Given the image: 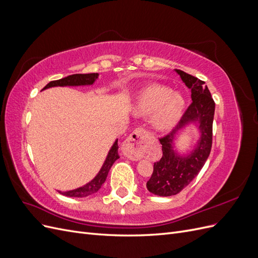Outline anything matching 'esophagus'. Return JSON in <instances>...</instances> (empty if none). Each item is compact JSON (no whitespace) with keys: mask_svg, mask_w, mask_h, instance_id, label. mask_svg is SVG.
<instances>
[{"mask_svg":"<svg viewBox=\"0 0 258 258\" xmlns=\"http://www.w3.org/2000/svg\"><path fill=\"white\" fill-rule=\"evenodd\" d=\"M150 142V135L143 128H137L128 137L122 145L123 155L130 160H139L143 157Z\"/></svg>","mask_w":258,"mask_h":258,"instance_id":"1","label":"esophagus"}]
</instances>
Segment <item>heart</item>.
Instances as JSON below:
<instances>
[{
  "instance_id": "obj_1",
  "label": "heart",
  "mask_w": 258,
  "mask_h": 258,
  "mask_svg": "<svg viewBox=\"0 0 258 258\" xmlns=\"http://www.w3.org/2000/svg\"><path fill=\"white\" fill-rule=\"evenodd\" d=\"M185 100L181 93L171 91L163 85H150L140 91L135 106L138 116L152 115V126L158 132L172 129L181 118Z\"/></svg>"
}]
</instances>
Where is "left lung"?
Instances as JSON below:
<instances>
[{
    "label": "left lung",
    "instance_id": "8db88e82",
    "mask_svg": "<svg viewBox=\"0 0 258 258\" xmlns=\"http://www.w3.org/2000/svg\"><path fill=\"white\" fill-rule=\"evenodd\" d=\"M175 72L191 90L192 102L176 127L169 135L159 139L162 145V157L154 163L153 174L147 181L146 187L148 191L161 197L173 196L184 189L205 166L212 147L214 100L205 82L181 70H175ZM189 123L198 124L201 138L190 153L181 156L174 151L173 141L177 132Z\"/></svg>",
    "mask_w": 258,
    "mask_h": 258
}]
</instances>
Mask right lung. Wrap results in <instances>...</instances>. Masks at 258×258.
<instances>
[{
	"mask_svg": "<svg viewBox=\"0 0 258 258\" xmlns=\"http://www.w3.org/2000/svg\"><path fill=\"white\" fill-rule=\"evenodd\" d=\"M99 74L98 73H90V74H73V75H69L64 79H61L58 81H52L48 83L43 88L47 89L50 87H57V86H85V85H92L96 82L98 79ZM119 158L118 156V140H116L114 142L113 146L111 147L110 152H108L106 159L103 163L102 168L100 169L99 173L96 175V177L91 179L89 183L86 185L79 187V188L73 189V190H69V191H59L61 195L67 197H77V198H82V197H87L89 195H92L97 192L102 184L105 182L106 176L108 174V171H110L111 167L113 166V163Z\"/></svg>",
	"mask_w": 258,
	"mask_h": 258,
	"instance_id": "add662e5",
	"label": "right lung"
}]
</instances>
